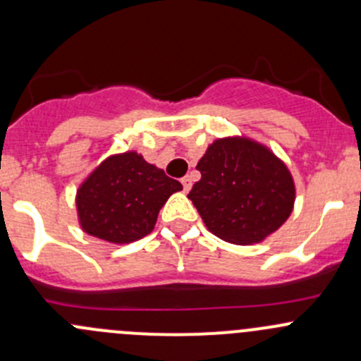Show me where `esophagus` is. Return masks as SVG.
<instances>
[{
  "label": "esophagus",
  "instance_id": "esophagus-1",
  "mask_svg": "<svg viewBox=\"0 0 361 361\" xmlns=\"http://www.w3.org/2000/svg\"><path fill=\"white\" fill-rule=\"evenodd\" d=\"M181 185H183V190L188 192L192 188V178L190 176H185L183 180H181Z\"/></svg>",
  "mask_w": 361,
  "mask_h": 361
}]
</instances>
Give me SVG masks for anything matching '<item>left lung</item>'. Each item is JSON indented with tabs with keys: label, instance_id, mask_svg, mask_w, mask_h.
<instances>
[{
	"label": "left lung",
	"instance_id": "obj_1",
	"mask_svg": "<svg viewBox=\"0 0 361 361\" xmlns=\"http://www.w3.org/2000/svg\"><path fill=\"white\" fill-rule=\"evenodd\" d=\"M192 187L207 231L231 245L248 246L274 234L292 214L295 181L286 164L248 136L218 137L199 160Z\"/></svg>",
	"mask_w": 361,
	"mask_h": 361
}]
</instances>
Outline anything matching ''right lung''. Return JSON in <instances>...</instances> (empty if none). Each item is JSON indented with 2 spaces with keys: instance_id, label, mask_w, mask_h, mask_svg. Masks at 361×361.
Returning <instances> with one entry per match:
<instances>
[{
  "instance_id": "add662e5",
  "label": "right lung",
  "mask_w": 361,
  "mask_h": 361,
  "mask_svg": "<svg viewBox=\"0 0 361 361\" xmlns=\"http://www.w3.org/2000/svg\"><path fill=\"white\" fill-rule=\"evenodd\" d=\"M180 190V181L166 176L136 150L113 154L76 188L78 225L92 238L129 245L154 231L160 207Z\"/></svg>"
}]
</instances>
